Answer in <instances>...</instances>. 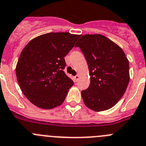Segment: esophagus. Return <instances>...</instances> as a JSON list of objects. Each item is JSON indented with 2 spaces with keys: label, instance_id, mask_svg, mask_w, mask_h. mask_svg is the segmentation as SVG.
<instances>
[{
  "label": "esophagus",
  "instance_id": "1",
  "mask_svg": "<svg viewBox=\"0 0 146 146\" xmlns=\"http://www.w3.org/2000/svg\"><path fill=\"white\" fill-rule=\"evenodd\" d=\"M79 78H80V76H78V75H77V76H75V77H74L75 81H78V79H79Z\"/></svg>",
  "mask_w": 146,
  "mask_h": 146
}]
</instances>
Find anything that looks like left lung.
Here are the masks:
<instances>
[{"mask_svg": "<svg viewBox=\"0 0 146 146\" xmlns=\"http://www.w3.org/2000/svg\"><path fill=\"white\" fill-rule=\"evenodd\" d=\"M75 47L88 63L91 83L81 92L84 104L95 111L107 110L122 97L130 81L129 61L119 45L102 35H83Z\"/></svg>", "mask_w": 146, "mask_h": 146, "instance_id": "8db88e82", "label": "left lung"}]
</instances>
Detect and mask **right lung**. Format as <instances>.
<instances>
[{
    "label": "right lung",
    "mask_w": 146,
    "mask_h": 146,
    "mask_svg": "<svg viewBox=\"0 0 146 146\" xmlns=\"http://www.w3.org/2000/svg\"><path fill=\"white\" fill-rule=\"evenodd\" d=\"M80 35L51 32L34 38L23 49L16 67L18 84L24 96L45 110L61 105L73 82L63 71L64 58Z\"/></svg>",
    "instance_id": "obj_1"
}]
</instances>
